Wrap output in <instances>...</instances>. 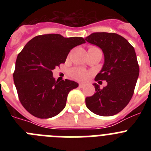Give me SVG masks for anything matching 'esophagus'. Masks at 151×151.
Listing matches in <instances>:
<instances>
[{
    "instance_id": "esophagus-1",
    "label": "esophagus",
    "mask_w": 151,
    "mask_h": 151,
    "mask_svg": "<svg viewBox=\"0 0 151 151\" xmlns=\"http://www.w3.org/2000/svg\"><path fill=\"white\" fill-rule=\"evenodd\" d=\"M78 86H79V88H83L84 87V84L83 83H79Z\"/></svg>"
}]
</instances>
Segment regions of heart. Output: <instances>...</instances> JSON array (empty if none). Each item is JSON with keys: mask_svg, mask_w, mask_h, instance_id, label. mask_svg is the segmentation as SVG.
<instances>
[{"mask_svg": "<svg viewBox=\"0 0 151 151\" xmlns=\"http://www.w3.org/2000/svg\"><path fill=\"white\" fill-rule=\"evenodd\" d=\"M70 76L75 79L79 80V81H84L89 76V73L82 69L75 68V69H73L70 71Z\"/></svg>", "mask_w": 151, "mask_h": 151, "instance_id": "b5f03b06", "label": "heart"}]
</instances>
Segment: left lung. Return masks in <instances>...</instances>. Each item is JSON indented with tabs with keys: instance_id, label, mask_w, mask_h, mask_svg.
Masks as SVG:
<instances>
[{
	"instance_id": "obj_1",
	"label": "left lung",
	"mask_w": 151,
	"mask_h": 151,
	"mask_svg": "<svg viewBox=\"0 0 151 151\" xmlns=\"http://www.w3.org/2000/svg\"><path fill=\"white\" fill-rule=\"evenodd\" d=\"M85 39L102 50L104 63L95 81L107 82L103 89L93 84L96 92L85 98L86 106L97 115H115L127 106L134 93L139 76L135 50L127 40L116 33H92Z\"/></svg>"
}]
</instances>
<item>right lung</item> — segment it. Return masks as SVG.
Listing matches in <instances>:
<instances>
[{
    "mask_svg": "<svg viewBox=\"0 0 151 151\" xmlns=\"http://www.w3.org/2000/svg\"><path fill=\"white\" fill-rule=\"evenodd\" d=\"M84 43L82 37L47 34L35 36L25 45L17 56L13 81L19 99L29 113L48 119L65 108L68 94L78 84L56 81L52 71L65 63L70 50Z\"/></svg>",
    "mask_w": 151,
    "mask_h": 151,
    "instance_id": "add662e5",
    "label": "right lung"
}]
</instances>
